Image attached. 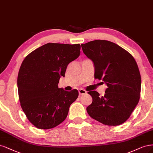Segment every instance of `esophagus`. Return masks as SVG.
I'll return each instance as SVG.
<instances>
[{"mask_svg": "<svg viewBox=\"0 0 153 153\" xmlns=\"http://www.w3.org/2000/svg\"><path fill=\"white\" fill-rule=\"evenodd\" d=\"M79 95H83V94H86V91L85 90L82 89V88H81V89L79 90Z\"/></svg>", "mask_w": 153, "mask_h": 153, "instance_id": "esophagus-1", "label": "esophagus"}]
</instances>
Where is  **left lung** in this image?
<instances>
[{
	"label": "left lung",
	"instance_id": "obj_1",
	"mask_svg": "<svg viewBox=\"0 0 153 153\" xmlns=\"http://www.w3.org/2000/svg\"><path fill=\"white\" fill-rule=\"evenodd\" d=\"M83 53L93 61L95 78L107 85L104 96L96 91L88 93L93 102L88 114L102 124L117 126L125 123L139 103L141 77L136 61L130 53L105 40L81 44Z\"/></svg>",
	"mask_w": 153,
	"mask_h": 153
}]
</instances>
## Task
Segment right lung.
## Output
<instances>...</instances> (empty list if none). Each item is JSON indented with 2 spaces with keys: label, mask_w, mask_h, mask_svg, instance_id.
<instances>
[{
  "label": "right lung",
  "mask_w": 153,
  "mask_h": 153,
  "mask_svg": "<svg viewBox=\"0 0 153 153\" xmlns=\"http://www.w3.org/2000/svg\"><path fill=\"white\" fill-rule=\"evenodd\" d=\"M79 44L48 43L28 55L18 72L19 100L27 119L39 129L60 125L78 97L77 90L58 88L68 63L80 55Z\"/></svg>",
  "instance_id": "obj_1"
}]
</instances>
